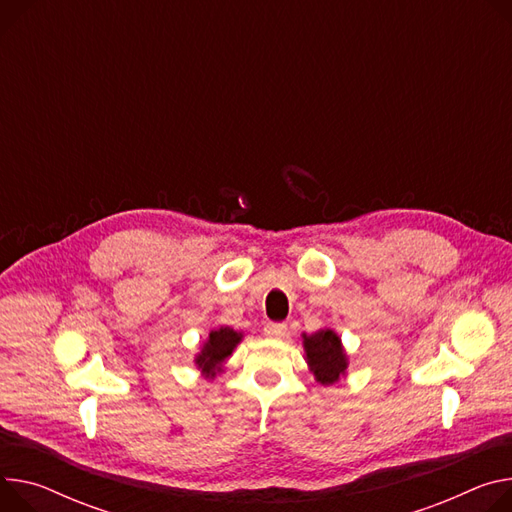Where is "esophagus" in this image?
<instances>
[{
	"label": "esophagus",
	"mask_w": 512,
	"mask_h": 512,
	"mask_svg": "<svg viewBox=\"0 0 512 512\" xmlns=\"http://www.w3.org/2000/svg\"><path fill=\"white\" fill-rule=\"evenodd\" d=\"M263 331H265L267 339H282L286 335L288 327H286L284 322H267Z\"/></svg>",
	"instance_id": "esophagus-1"
}]
</instances>
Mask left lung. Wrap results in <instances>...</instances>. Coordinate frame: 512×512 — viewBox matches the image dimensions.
Here are the masks:
<instances>
[{"label": "left lung", "mask_w": 512, "mask_h": 512, "mask_svg": "<svg viewBox=\"0 0 512 512\" xmlns=\"http://www.w3.org/2000/svg\"><path fill=\"white\" fill-rule=\"evenodd\" d=\"M304 351L308 367L322 386L337 384L347 371V353L341 337L333 329H320L314 335H304Z\"/></svg>", "instance_id": "left-lung-1"}]
</instances>
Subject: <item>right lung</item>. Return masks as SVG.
<instances>
[{"mask_svg":"<svg viewBox=\"0 0 512 512\" xmlns=\"http://www.w3.org/2000/svg\"><path fill=\"white\" fill-rule=\"evenodd\" d=\"M243 333L232 331L230 327H220L212 331L202 347V351L196 355V365L202 369V374L206 378H214L218 371L222 369V363L232 355L235 347L241 343Z\"/></svg>","mask_w":512,"mask_h":512,"instance_id":"right-lung-1","label":"right lung"}]
</instances>
